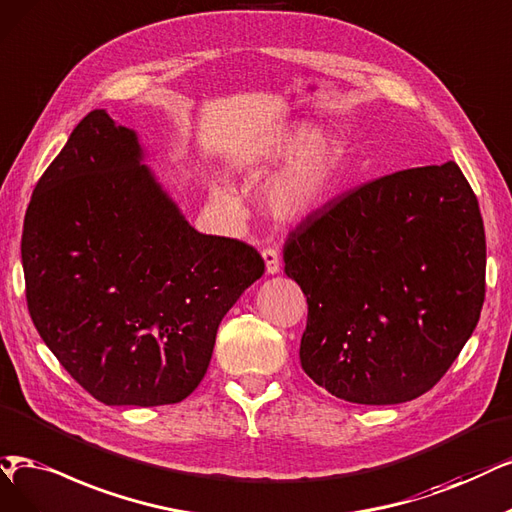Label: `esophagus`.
Instances as JSON below:
<instances>
[{"label": "esophagus", "instance_id": "obj_1", "mask_svg": "<svg viewBox=\"0 0 512 512\" xmlns=\"http://www.w3.org/2000/svg\"><path fill=\"white\" fill-rule=\"evenodd\" d=\"M261 255H263V261H266V272H268L270 276L278 274V272H280V255H278V251L266 249Z\"/></svg>", "mask_w": 512, "mask_h": 512}]
</instances>
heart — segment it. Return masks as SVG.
<instances>
[{
	"instance_id": "heart-1",
	"label": "heart",
	"mask_w": 512,
	"mask_h": 512,
	"mask_svg": "<svg viewBox=\"0 0 512 512\" xmlns=\"http://www.w3.org/2000/svg\"><path fill=\"white\" fill-rule=\"evenodd\" d=\"M289 160L263 187V206L282 223H301L323 208L337 187L344 166V147L333 132L314 135L308 124H291L263 143L255 162L272 166ZM213 200L230 215L240 213L238 198L221 183L211 185Z\"/></svg>"
}]
</instances>
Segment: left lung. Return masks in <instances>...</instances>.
Returning <instances> with one entry per match:
<instances>
[{
	"label": "left lung",
	"instance_id": "left-lung-1",
	"mask_svg": "<svg viewBox=\"0 0 512 512\" xmlns=\"http://www.w3.org/2000/svg\"><path fill=\"white\" fill-rule=\"evenodd\" d=\"M285 272L308 299L299 361L337 399L396 405L437 384L485 299V230L456 162L407 168L291 232Z\"/></svg>",
	"mask_w": 512,
	"mask_h": 512
}]
</instances>
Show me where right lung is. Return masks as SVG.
Listing matches in <instances>:
<instances>
[{
    "label": "right lung",
    "mask_w": 512,
    "mask_h": 512,
    "mask_svg": "<svg viewBox=\"0 0 512 512\" xmlns=\"http://www.w3.org/2000/svg\"><path fill=\"white\" fill-rule=\"evenodd\" d=\"M21 255L50 352L97 401L137 407L198 388L223 316L266 268L253 246L192 227L105 109L37 181Z\"/></svg>",
    "instance_id": "obj_1"
}]
</instances>
